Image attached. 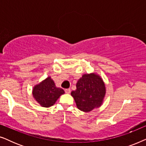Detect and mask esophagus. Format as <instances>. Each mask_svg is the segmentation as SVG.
Returning a JSON list of instances; mask_svg holds the SVG:
<instances>
[{"instance_id": "esophagus-1", "label": "esophagus", "mask_w": 146, "mask_h": 146, "mask_svg": "<svg viewBox=\"0 0 146 146\" xmlns=\"http://www.w3.org/2000/svg\"><path fill=\"white\" fill-rule=\"evenodd\" d=\"M65 92L66 94H70V89H66L65 90Z\"/></svg>"}]
</instances>
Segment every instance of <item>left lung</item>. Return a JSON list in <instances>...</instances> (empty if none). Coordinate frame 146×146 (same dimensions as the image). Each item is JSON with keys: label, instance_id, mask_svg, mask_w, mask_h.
<instances>
[{"label": "left lung", "instance_id": "obj_1", "mask_svg": "<svg viewBox=\"0 0 146 146\" xmlns=\"http://www.w3.org/2000/svg\"><path fill=\"white\" fill-rule=\"evenodd\" d=\"M105 94V84L96 73L84 74L78 81L76 90L71 92L78 108L84 112L100 106Z\"/></svg>", "mask_w": 146, "mask_h": 146}]
</instances>
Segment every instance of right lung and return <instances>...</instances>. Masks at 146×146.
Returning a JSON list of instances; mask_svg holds the SVG:
<instances>
[{
    "label": "right lung",
    "instance_id": "1",
    "mask_svg": "<svg viewBox=\"0 0 146 146\" xmlns=\"http://www.w3.org/2000/svg\"><path fill=\"white\" fill-rule=\"evenodd\" d=\"M64 91L60 88L56 86L50 77H48L33 88L34 98L42 107L48 108L54 104Z\"/></svg>",
    "mask_w": 146,
    "mask_h": 146
}]
</instances>
